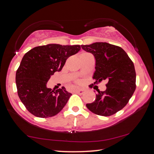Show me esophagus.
<instances>
[{"label":"esophagus","instance_id":"1","mask_svg":"<svg viewBox=\"0 0 154 154\" xmlns=\"http://www.w3.org/2000/svg\"><path fill=\"white\" fill-rule=\"evenodd\" d=\"M75 93L77 94H79V95H82L83 93H84V90H82V89H77L75 90Z\"/></svg>","mask_w":154,"mask_h":154}]
</instances>
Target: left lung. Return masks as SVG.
<instances>
[{"mask_svg": "<svg viewBox=\"0 0 154 154\" xmlns=\"http://www.w3.org/2000/svg\"><path fill=\"white\" fill-rule=\"evenodd\" d=\"M92 53L96 60L93 79L98 84L107 81L104 92L96 89V99L86 104L90 111L101 116H110L120 111L128 103L136 89V72L131 59L119 46L96 42L81 45ZM93 84L89 85L92 88Z\"/></svg>", "mask_w": 154, "mask_h": 154, "instance_id": "8db88e82", "label": "left lung"}]
</instances>
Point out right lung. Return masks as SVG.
Returning <instances> with one entry per match:
<instances>
[{"mask_svg": "<svg viewBox=\"0 0 154 154\" xmlns=\"http://www.w3.org/2000/svg\"><path fill=\"white\" fill-rule=\"evenodd\" d=\"M80 49L79 45L48 44L25 54L16 71L15 82L19 98L30 113L38 118H50L66 105L72 94L64 87L52 90L47 88V82Z\"/></svg>", "mask_w": 154, "mask_h": 154, "instance_id": "1", "label": "right lung"}]
</instances>
